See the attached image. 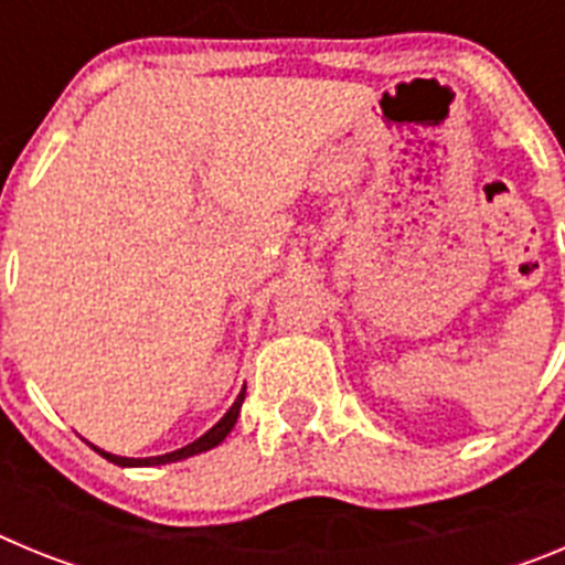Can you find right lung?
Returning <instances> with one entry per match:
<instances>
[{"instance_id": "add662e5", "label": "right lung", "mask_w": 565, "mask_h": 565, "mask_svg": "<svg viewBox=\"0 0 565 565\" xmlns=\"http://www.w3.org/2000/svg\"><path fill=\"white\" fill-rule=\"evenodd\" d=\"M243 398H246V387H243V391H239V396L234 398V404H232V407H228V413H226V416H223L221 422L214 424L212 430H209V433H203V436L198 438V441L186 444V447H181V450L167 452V456H152V458H124V456H113V452H104V450H98V447H93V444H89V447H93V450H96L98 456H104V458H107V461L118 463V467H158V463H172V461H183V458H189V456H198V452H206V450H212V447H217V444H221L223 438H226L228 433H232V427H234V424H237L239 407H243Z\"/></svg>"}]
</instances>
